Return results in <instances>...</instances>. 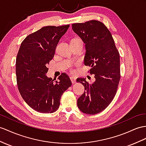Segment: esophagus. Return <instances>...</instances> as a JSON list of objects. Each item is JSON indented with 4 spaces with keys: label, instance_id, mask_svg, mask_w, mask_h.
<instances>
[{
    "label": "esophagus",
    "instance_id": "obj_1",
    "mask_svg": "<svg viewBox=\"0 0 146 146\" xmlns=\"http://www.w3.org/2000/svg\"><path fill=\"white\" fill-rule=\"evenodd\" d=\"M70 79L71 80V82H72V84L76 83V77L70 76Z\"/></svg>",
    "mask_w": 146,
    "mask_h": 146
}]
</instances>
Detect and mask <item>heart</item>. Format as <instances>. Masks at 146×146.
Wrapping results in <instances>:
<instances>
[{
	"label": "heart",
	"mask_w": 146,
	"mask_h": 146,
	"mask_svg": "<svg viewBox=\"0 0 146 146\" xmlns=\"http://www.w3.org/2000/svg\"><path fill=\"white\" fill-rule=\"evenodd\" d=\"M73 40H80V39H79V38H74V39H73Z\"/></svg>",
	"instance_id": "b5f03b06"
}]
</instances>
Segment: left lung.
Returning a JSON list of instances; mask_svg holds the SVG:
<instances>
[{"label": "left lung", "mask_w": 146, "mask_h": 146, "mask_svg": "<svg viewBox=\"0 0 146 146\" xmlns=\"http://www.w3.org/2000/svg\"><path fill=\"white\" fill-rule=\"evenodd\" d=\"M72 30L85 44L84 64L91 67L95 81L77 78L85 90L77 100L81 111L95 115L104 110L114 98L120 80V58L110 31L100 21L74 23Z\"/></svg>", "instance_id": "obj_1"}]
</instances>
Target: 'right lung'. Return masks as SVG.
<instances>
[{"label": "right lung", "instance_id": "obj_1", "mask_svg": "<svg viewBox=\"0 0 146 146\" xmlns=\"http://www.w3.org/2000/svg\"><path fill=\"white\" fill-rule=\"evenodd\" d=\"M69 27V25L44 27L21 43L16 59L18 89L25 102L38 112L56 111L62 94L72 85L66 73L55 82L46 76L57 44Z\"/></svg>", "mask_w": 146, "mask_h": 146}]
</instances>
